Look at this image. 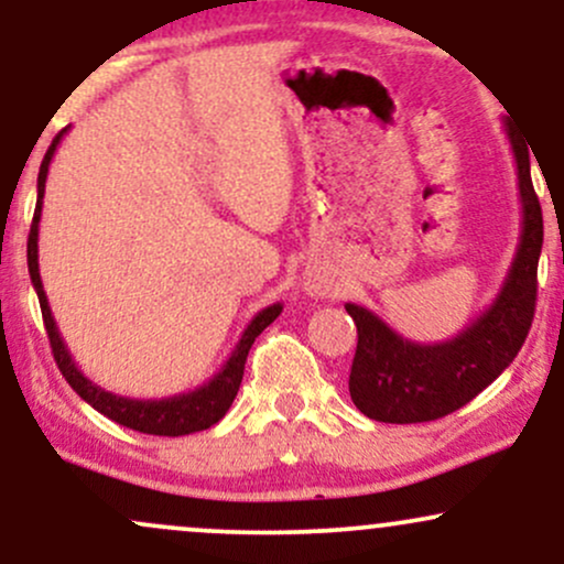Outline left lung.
<instances>
[{
  "label": "left lung",
  "instance_id": "left-lung-1",
  "mask_svg": "<svg viewBox=\"0 0 564 564\" xmlns=\"http://www.w3.org/2000/svg\"><path fill=\"white\" fill-rule=\"evenodd\" d=\"M517 166L522 223L514 260L496 300L456 336L435 345L405 339L368 307L347 302L358 326V349L349 371V398L373 422L416 424L448 416L477 398L520 352L535 313L543 217L530 180L528 142L507 121Z\"/></svg>",
  "mask_w": 564,
  "mask_h": 564
}]
</instances>
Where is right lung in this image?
Segmentation results:
<instances>
[{
  "label": "right lung",
  "instance_id": "1",
  "mask_svg": "<svg viewBox=\"0 0 564 564\" xmlns=\"http://www.w3.org/2000/svg\"><path fill=\"white\" fill-rule=\"evenodd\" d=\"M66 132L68 129H63V132L57 134L53 145H50V151L44 153L42 166H39L36 209H34V223H31V232H29V275L39 296V307H42L44 328H47L55 364L61 368V373L66 377L68 384L74 387L76 394H79L82 400H87L95 411H100L102 416H108L116 424H124L134 432H145V435H164V437L193 435V432L209 430V426H215L219 419L228 413V408L232 405V400H236L238 394V387H241L246 355H249V349L254 345L257 336H260L264 328L281 315L283 304L273 302L264 310H260V313L251 318L249 326L243 328L241 339H238L236 349H232L230 358L225 360L223 368H219L209 381H204V384L196 387V390L170 394V398L138 400V398H124V394L102 390V387L95 384L93 379L84 377L79 366H76L74 358H70L61 332H57L53 310H50L47 294H44V286H42V275H39V219H42L44 185H47L50 164H53L57 145H61L63 134Z\"/></svg>",
  "mask_w": 564,
  "mask_h": 564
}]
</instances>
